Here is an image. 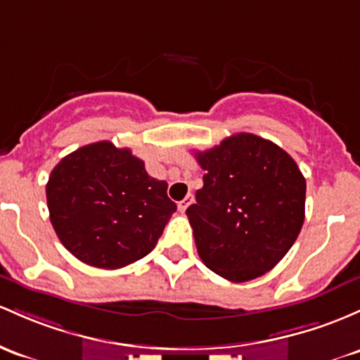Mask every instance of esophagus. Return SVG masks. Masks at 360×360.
<instances>
[{"label": "esophagus", "instance_id": "esophagus-1", "mask_svg": "<svg viewBox=\"0 0 360 360\" xmlns=\"http://www.w3.org/2000/svg\"><path fill=\"white\" fill-rule=\"evenodd\" d=\"M191 203H193V196L188 195L186 198H184L183 201H179V203H177V208H179L181 213H184V212H186V208H188Z\"/></svg>", "mask_w": 360, "mask_h": 360}]
</instances>
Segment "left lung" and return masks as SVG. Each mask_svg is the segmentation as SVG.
<instances>
[{
  "label": "left lung",
  "instance_id": "obj_1",
  "mask_svg": "<svg viewBox=\"0 0 360 360\" xmlns=\"http://www.w3.org/2000/svg\"><path fill=\"white\" fill-rule=\"evenodd\" d=\"M207 174L186 210L205 266L240 283L270 271L304 224L306 179L285 150L251 133L196 152Z\"/></svg>",
  "mask_w": 360,
  "mask_h": 360
}]
</instances>
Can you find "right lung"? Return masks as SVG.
Returning <instances> with one entry per match:
<instances>
[{
  "mask_svg": "<svg viewBox=\"0 0 360 360\" xmlns=\"http://www.w3.org/2000/svg\"><path fill=\"white\" fill-rule=\"evenodd\" d=\"M46 196L63 246L105 270L147 256L177 208L167 183L148 176L131 150L110 141L85 145L59 160Z\"/></svg>",
  "mask_w": 360,
  "mask_h": 360,
  "instance_id": "add662e5",
  "label": "right lung"
}]
</instances>
